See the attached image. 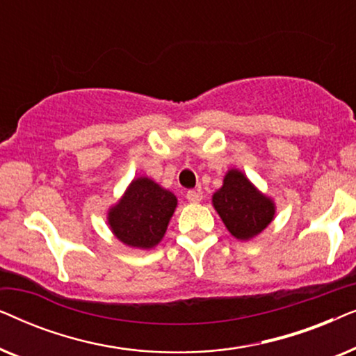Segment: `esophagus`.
I'll return each mask as SVG.
<instances>
[{
	"label": "esophagus",
	"mask_w": 356,
	"mask_h": 356,
	"mask_svg": "<svg viewBox=\"0 0 356 356\" xmlns=\"http://www.w3.org/2000/svg\"><path fill=\"white\" fill-rule=\"evenodd\" d=\"M186 199L189 202H201L202 201V191L201 189H189L186 193Z\"/></svg>",
	"instance_id": "obj_1"
}]
</instances>
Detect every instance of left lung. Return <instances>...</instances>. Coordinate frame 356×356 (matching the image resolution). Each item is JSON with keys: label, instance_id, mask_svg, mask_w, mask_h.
Segmentation results:
<instances>
[{"label": "left lung", "instance_id": "1", "mask_svg": "<svg viewBox=\"0 0 356 356\" xmlns=\"http://www.w3.org/2000/svg\"><path fill=\"white\" fill-rule=\"evenodd\" d=\"M212 204L227 230L236 240H251L274 220L275 204L262 194L240 170H228Z\"/></svg>", "mask_w": 356, "mask_h": 356}]
</instances>
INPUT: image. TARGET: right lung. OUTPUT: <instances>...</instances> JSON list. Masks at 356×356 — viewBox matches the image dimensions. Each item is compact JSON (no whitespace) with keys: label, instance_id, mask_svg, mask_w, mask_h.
I'll use <instances>...</instances> for the list:
<instances>
[{"label":"right lung","instance_id":"right-lung-1","mask_svg":"<svg viewBox=\"0 0 356 356\" xmlns=\"http://www.w3.org/2000/svg\"><path fill=\"white\" fill-rule=\"evenodd\" d=\"M177 196L147 177L131 181L108 211L110 230L121 243L139 250L157 246L177 209Z\"/></svg>","mask_w":356,"mask_h":356}]
</instances>
